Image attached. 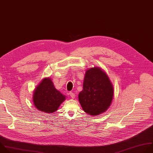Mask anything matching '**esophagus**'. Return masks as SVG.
Masks as SVG:
<instances>
[{
    "instance_id": "34e87169",
    "label": "esophagus",
    "mask_w": 153,
    "mask_h": 153,
    "mask_svg": "<svg viewBox=\"0 0 153 153\" xmlns=\"http://www.w3.org/2000/svg\"><path fill=\"white\" fill-rule=\"evenodd\" d=\"M69 95H70V96L71 97V98H74V97H75V94H74L73 92H69Z\"/></svg>"
}]
</instances>
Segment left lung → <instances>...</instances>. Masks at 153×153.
I'll return each mask as SVG.
<instances>
[{
    "label": "left lung",
    "instance_id": "1",
    "mask_svg": "<svg viewBox=\"0 0 153 153\" xmlns=\"http://www.w3.org/2000/svg\"><path fill=\"white\" fill-rule=\"evenodd\" d=\"M114 95V86L103 69L94 67L86 71L83 89L78 97L84 112L91 116L105 112L112 102Z\"/></svg>",
    "mask_w": 153,
    "mask_h": 153
}]
</instances>
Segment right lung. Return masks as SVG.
<instances>
[{
	"instance_id": "right-lung-1",
	"label": "right lung",
	"mask_w": 153,
	"mask_h": 153,
	"mask_svg": "<svg viewBox=\"0 0 153 153\" xmlns=\"http://www.w3.org/2000/svg\"><path fill=\"white\" fill-rule=\"evenodd\" d=\"M65 98V96L56 89L52 79L45 77L34 90L32 101L38 111L52 114L58 109Z\"/></svg>"
}]
</instances>
